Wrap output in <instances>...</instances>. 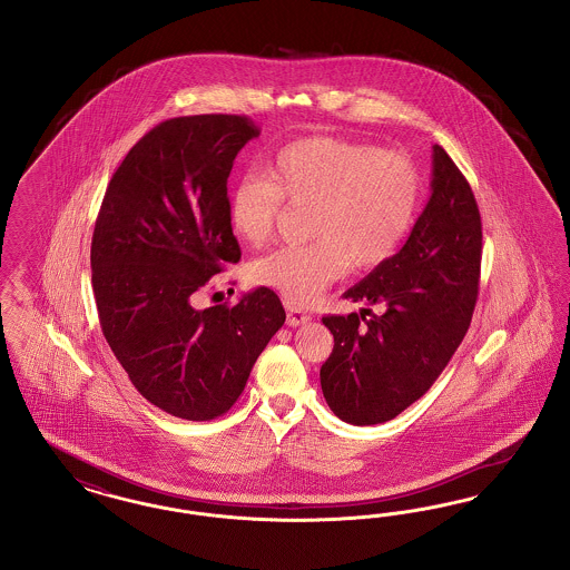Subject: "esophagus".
Instances as JSON below:
<instances>
[{
  "mask_svg": "<svg viewBox=\"0 0 570 570\" xmlns=\"http://www.w3.org/2000/svg\"><path fill=\"white\" fill-rule=\"evenodd\" d=\"M308 321H313V316L304 313V311H299V308H295L292 304H287V325L295 327V325H304Z\"/></svg>",
  "mask_w": 570,
  "mask_h": 570,
  "instance_id": "1",
  "label": "esophagus"
}]
</instances>
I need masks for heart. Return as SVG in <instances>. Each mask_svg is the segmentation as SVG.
Segmentation results:
<instances>
[{
    "label": "heart",
    "instance_id": "obj_1",
    "mask_svg": "<svg viewBox=\"0 0 570 570\" xmlns=\"http://www.w3.org/2000/svg\"><path fill=\"white\" fill-rule=\"evenodd\" d=\"M421 179L412 160L340 137H306L281 149L266 179H240L228 198L233 233L264 245L281 200L308 207V245L281 247L249 266L255 285L304 306L346 268L370 271L397 252L419 205Z\"/></svg>",
    "mask_w": 570,
    "mask_h": 570
}]
</instances>
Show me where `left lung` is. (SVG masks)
<instances>
[{"instance_id":"8db88e82","label":"left lung","mask_w":570,"mask_h":570,"mask_svg":"<svg viewBox=\"0 0 570 570\" xmlns=\"http://www.w3.org/2000/svg\"><path fill=\"white\" fill-rule=\"evenodd\" d=\"M480 262L475 196L445 149L433 146L431 196L405 245L344 292L379 306V315L323 316L334 351L321 365V389L340 421H393L431 389L471 325Z\"/></svg>"}]
</instances>
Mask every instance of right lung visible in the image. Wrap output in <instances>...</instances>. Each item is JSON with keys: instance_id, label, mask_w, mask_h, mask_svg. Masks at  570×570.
<instances>
[{"instance_id": "right-lung-1", "label": "right lung", "mask_w": 570, "mask_h": 570, "mask_svg": "<svg viewBox=\"0 0 570 570\" xmlns=\"http://www.w3.org/2000/svg\"><path fill=\"white\" fill-rule=\"evenodd\" d=\"M259 135L245 116L160 122L114 173L90 268L101 330L135 389L184 421H213L243 393L285 323L278 295L200 308L196 294L240 259L228 219L234 158Z\"/></svg>"}]
</instances>
